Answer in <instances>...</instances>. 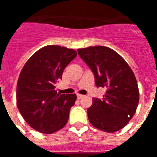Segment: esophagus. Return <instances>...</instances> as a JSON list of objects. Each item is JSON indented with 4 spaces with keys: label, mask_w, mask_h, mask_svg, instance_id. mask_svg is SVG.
<instances>
[{
    "label": "esophagus",
    "mask_w": 157,
    "mask_h": 157,
    "mask_svg": "<svg viewBox=\"0 0 157 157\" xmlns=\"http://www.w3.org/2000/svg\"><path fill=\"white\" fill-rule=\"evenodd\" d=\"M84 97V95H82V94H77V98H78V99H81V98H82Z\"/></svg>",
    "instance_id": "1"
}]
</instances>
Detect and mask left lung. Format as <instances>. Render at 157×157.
I'll return each mask as SVG.
<instances>
[{"instance_id": "obj_1", "label": "left lung", "mask_w": 157, "mask_h": 157, "mask_svg": "<svg viewBox=\"0 0 157 157\" xmlns=\"http://www.w3.org/2000/svg\"><path fill=\"white\" fill-rule=\"evenodd\" d=\"M77 52L93 71L96 86L106 89L103 98H93L87 110L89 121L107 133L121 129L131 120L139 104L134 72L121 55L106 46L78 49Z\"/></svg>"}]
</instances>
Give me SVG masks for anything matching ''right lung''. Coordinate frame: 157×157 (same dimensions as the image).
<instances>
[{
	"label": "right lung",
	"mask_w": 157,
	"mask_h": 157,
	"mask_svg": "<svg viewBox=\"0 0 157 157\" xmlns=\"http://www.w3.org/2000/svg\"><path fill=\"white\" fill-rule=\"evenodd\" d=\"M76 57L72 49L47 45L36 51L22 69L17 83V106L33 129L52 134L65 126L75 104V94H58L55 85Z\"/></svg>",
	"instance_id": "1"
}]
</instances>
